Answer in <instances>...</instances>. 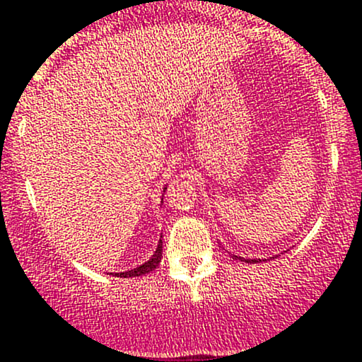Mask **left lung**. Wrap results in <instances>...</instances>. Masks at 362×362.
Masks as SVG:
<instances>
[{"label":"left lung","instance_id":"1","mask_svg":"<svg viewBox=\"0 0 362 362\" xmlns=\"http://www.w3.org/2000/svg\"><path fill=\"white\" fill-rule=\"evenodd\" d=\"M233 258H235V259H241V262H246V263H253V262H258V259H245V258H239V257H234Z\"/></svg>","mask_w":362,"mask_h":362}]
</instances>
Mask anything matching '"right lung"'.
<instances>
[{
	"label": "right lung",
	"instance_id": "right-lung-1",
	"mask_svg": "<svg viewBox=\"0 0 362 362\" xmlns=\"http://www.w3.org/2000/svg\"><path fill=\"white\" fill-rule=\"evenodd\" d=\"M160 238H162V235H160ZM160 258H162V239L159 241V246H157L156 253L152 255V258H150L148 262H145L144 265L136 267V269H133V270L121 272V274H115V275H117V277H124V279H127V277H140V275L148 274V272H152L153 269H156V267L160 263Z\"/></svg>",
	"mask_w": 362,
	"mask_h": 362
}]
</instances>
